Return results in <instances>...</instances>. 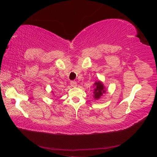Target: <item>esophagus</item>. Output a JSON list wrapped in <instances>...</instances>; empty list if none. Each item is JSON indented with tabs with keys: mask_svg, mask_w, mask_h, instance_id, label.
Wrapping results in <instances>:
<instances>
[{
	"mask_svg": "<svg viewBox=\"0 0 157 157\" xmlns=\"http://www.w3.org/2000/svg\"><path fill=\"white\" fill-rule=\"evenodd\" d=\"M70 84L71 85V86H73V87H75L77 86V82L75 81H74V80L71 81Z\"/></svg>",
	"mask_w": 157,
	"mask_h": 157,
	"instance_id": "esophagus-1",
	"label": "esophagus"
}]
</instances>
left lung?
Returning <instances> with one entry per match:
<instances>
[{"instance_id":"8db88e82","label":"left lung","mask_w":157,"mask_h":157,"mask_svg":"<svg viewBox=\"0 0 157 157\" xmlns=\"http://www.w3.org/2000/svg\"><path fill=\"white\" fill-rule=\"evenodd\" d=\"M94 85L95 86V89H94V97L95 98V99H99L102 96V95L105 92V90L104 89L105 87L100 82H96Z\"/></svg>"}]
</instances>
